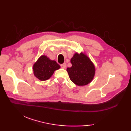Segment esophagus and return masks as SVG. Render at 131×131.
Segmentation results:
<instances>
[{
    "label": "esophagus",
    "instance_id": "esophagus-1",
    "mask_svg": "<svg viewBox=\"0 0 131 131\" xmlns=\"http://www.w3.org/2000/svg\"><path fill=\"white\" fill-rule=\"evenodd\" d=\"M61 68L62 69H65L66 66V64L65 63H63L62 64H61Z\"/></svg>",
    "mask_w": 131,
    "mask_h": 131
}]
</instances>
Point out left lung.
Here are the masks:
<instances>
[{"instance_id":"left-lung-1","label":"left lung","mask_w":131,"mask_h":131,"mask_svg":"<svg viewBox=\"0 0 131 131\" xmlns=\"http://www.w3.org/2000/svg\"><path fill=\"white\" fill-rule=\"evenodd\" d=\"M72 66L67 69L70 79L78 85H85L93 79L95 69L87 56L75 53L71 59Z\"/></svg>"}]
</instances>
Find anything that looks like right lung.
<instances>
[{"instance_id":"1","label":"right lung","mask_w":131,"mask_h":131,"mask_svg":"<svg viewBox=\"0 0 131 131\" xmlns=\"http://www.w3.org/2000/svg\"><path fill=\"white\" fill-rule=\"evenodd\" d=\"M60 68V65L55 61L50 60L46 56H42L34 65L33 71L37 78L46 80L51 77L55 70Z\"/></svg>"}]
</instances>
